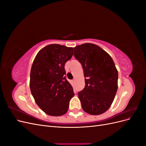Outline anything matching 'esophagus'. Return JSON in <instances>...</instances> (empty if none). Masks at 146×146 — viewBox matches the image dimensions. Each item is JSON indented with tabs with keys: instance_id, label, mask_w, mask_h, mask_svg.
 Wrapping results in <instances>:
<instances>
[{
	"instance_id": "obj_1",
	"label": "esophagus",
	"mask_w": 146,
	"mask_h": 146,
	"mask_svg": "<svg viewBox=\"0 0 146 146\" xmlns=\"http://www.w3.org/2000/svg\"><path fill=\"white\" fill-rule=\"evenodd\" d=\"M75 81H76V80H75V79H73V80H72V82H75Z\"/></svg>"
}]
</instances>
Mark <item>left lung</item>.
<instances>
[{
  "instance_id": "1",
  "label": "left lung",
  "mask_w": 146,
  "mask_h": 146,
  "mask_svg": "<svg viewBox=\"0 0 146 146\" xmlns=\"http://www.w3.org/2000/svg\"><path fill=\"white\" fill-rule=\"evenodd\" d=\"M74 55L83 67L85 86L78 92L83 110L92 115L105 112L117 90L118 72L114 61L99 46L85 43L74 48Z\"/></svg>"
}]
</instances>
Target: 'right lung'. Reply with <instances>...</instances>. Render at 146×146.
I'll list each match as a JSON object with an SVG mask.
<instances>
[{
    "mask_svg": "<svg viewBox=\"0 0 146 146\" xmlns=\"http://www.w3.org/2000/svg\"><path fill=\"white\" fill-rule=\"evenodd\" d=\"M72 55V47L54 44L42 48L33 61L30 91L38 107L48 115L65 114L74 96L73 88L64 76L65 63Z\"/></svg>",
    "mask_w": 146,
    "mask_h": 146,
    "instance_id": "add662e5",
    "label": "right lung"
}]
</instances>
